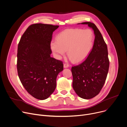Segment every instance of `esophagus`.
<instances>
[{
    "label": "esophagus",
    "instance_id": "1",
    "mask_svg": "<svg viewBox=\"0 0 127 127\" xmlns=\"http://www.w3.org/2000/svg\"><path fill=\"white\" fill-rule=\"evenodd\" d=\"M64 68H66V67H68L69 66V64H67L66 63H65L64 64Z\"/></svg>",
    "mask_w": 127,
    "mask_h": 127
}]
</instances>
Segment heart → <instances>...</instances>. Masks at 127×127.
Listing matches in <instances>:
<instances>
[{
    "label": "heart",
    "mask_w": 127,
    "mask_h": 127,
    "mask_svg": "<svg viewBox=\"0 0 127 127\" xmlns=\"http://www.w3.org/2000/svg\"><path fill=\"white\" fill-rule=\"evenodd\" d=\"M94 41L93 32L89 29H67L58 34L56 42L50 47L56 56L60 59L66 51L67 55L73 63L84 60L91 51Z\"/></svg>",
    "instance_id": "1"
}]
</instances>
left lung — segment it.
<instances>
[{"label":"left lung","instance_id":"obj_1","mask_svg":"<svg viewBox=\"0 0 127 127\" xmlns=\"http://www.w3.org/2000/svg\"><path fill=\"white\" fill-rule=\"evenodd\" d=\"M81 24H87L93 28L95 38L92 50L85 60L72 67L73 87L81 98L90 99L98 95L104 86L109 61L107 45L98 28L91 22Z\"/></svg>","mask_w":127,"mask_h":127}]
</instances>
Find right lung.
Here are the masks:
<instances>
[{"label":"right lung","mask_w":127,"mask_h":127,"mask_svg":"<svg viewBox=\"0 0 127 127\" xmlns=\"http://www.w3.org/2000/svg\"><path fill=\"white\" fill-rule=\"evenodd\" d=\"M58 25L33 24L26 29L18 46L17 68L26 91L38 100L47 99L54 91L63 62L51 57L53 32Z\"/></svg>","instance_id":"right-lung-1"}]
</instances>
